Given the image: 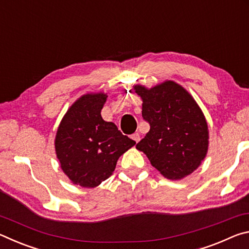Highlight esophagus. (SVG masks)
<instances>
[{
  "label": "esophagus",
  "instance_id": "obj_1",
  "mask_svg": "<svg viewBox=\"0 0 249 249\" xmlns=\"http://www.w3.org/2000/svg\"><path fill=\"white\" fill-rule=\"evenodd\" d=\"M132 140H134V141L136 142H140V141H141V136H140V134H138V133H135V134H133V135H132Z\"/></svg>",
  "mask_w": 249,
  "mask_h": 249
}]
</instances>
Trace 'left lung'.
I'll use <instances>...</instances> for the list:
<instances>
[{
  "instance_id": "left-lung-1",
  "label": "left lung",
  "mask_w": 249,
  "mask_h": 249,
  "mask_svg": "<svg viewBox=\"0 0 249 249\" xmlns=\"http://www.w3.org/2000/svg\"><path fill=\"white\" fill-rule=\"evenodd\" d=\"M134 90L142 100V119L150 126L136 148L167 179L192 174L209 148L208 123L195 99L174 81L151 89L136 84Z\"/></svg>"
}]
</instances>
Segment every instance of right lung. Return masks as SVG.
<instances>
[{
  "label": "right lung",
  "mask_w": 249,
  "mask_h": 249,
  "mask_svg": "<svg viewBox=\"0 0 249 249\" xmlns=\"http://www.w3.org/2000/svg\"><path fill=\"white\" fill-rule=\"evenodd\" d=\"M107 98L102 92L82 95L67 111L56 134L54 148L62 171L83 188L107 180L121 156L136 144L102 119Z\"/></svg>",
  "instance_id": "1"
}]
</instances>
